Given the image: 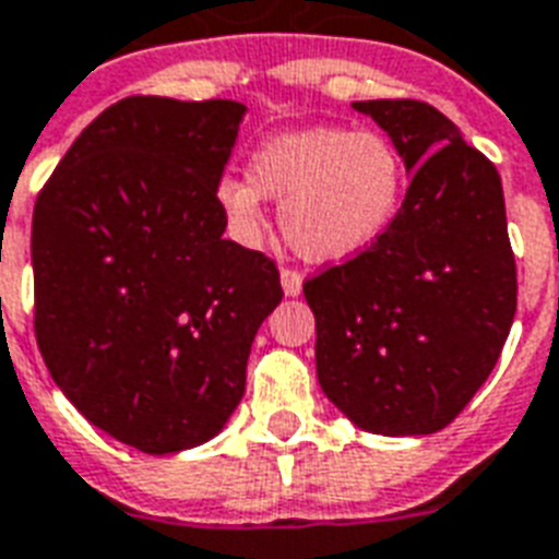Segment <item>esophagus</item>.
I'll list each match as a JSON object with an SVG mask.
<instances>
[{
	"mask_svg": "<svg viewBox=\"0 0 559 559\" xmlns=\"http://www.w3.org/2000/svg\"><path fill=\"white\" fill-rule=\"evenodd\" d=\"M301 272L296 270H281V287H284V296H298L301 293Z\"/></svg>",
	"mask_w": 559,
	"mask_h": 559,
	"instance_id": "34e87169",
	"label": "esophagus"
}]
</instances>
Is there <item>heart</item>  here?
I'll list each match as a JSON object with an SVG mask.
<instances>
[{"instance_id":"heart-1","label":"heart","mask_w":559,"mask_h":559,"mask_svg":"<svg viewBox=\"0 0 559 559\" xmlns=\"http://www.w3.org/2000/svg\"><path fill=\"white\" fill-rule=\"evenodd\" d=\"M404 190L407 166L381 131L305 128L266 140L246 178H223L216 199L246 240L261 234L263 199H275L289 249L310 263H334L393 225Z\"/></svg>"}]
</instances>
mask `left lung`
<instances>
[{"mask_svg":"<svg viewBox=\"0 0 559 559\" xmlns=\"http://www.w3.org/2000/svg\"><path fill=\"white\" fill-rule=\"evenodd\" d=\"M352 108L386 131L411 185L369 249L305 284L319 386L364 431L425 437L472 402L516 317L504 190L433 105Z\"/></svg>","mask_w":559,"mask_h":559,"instance_id":"1","label":"left lung"}]
</instances>
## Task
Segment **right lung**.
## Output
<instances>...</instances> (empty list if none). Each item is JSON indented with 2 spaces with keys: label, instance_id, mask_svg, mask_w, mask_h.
<instances>
[{
  "label": "right lung",
  "instance_id": "add662e5",
  "mask_svg": "<svg viewBox=\"0 0 559 559\" xmlns=\"http://www.w3.org/2000/svg\"><path fill=\"white\" fill-rule=\"evenodd\" d=\"M246 105L128 96L37 195L34 334L84 419L146 454L202 445L246 393L275 263L225 240L216 187Z\"/></svg>",
  "mask_w": 559,
  "mask_h": 559
}]
</instances>
